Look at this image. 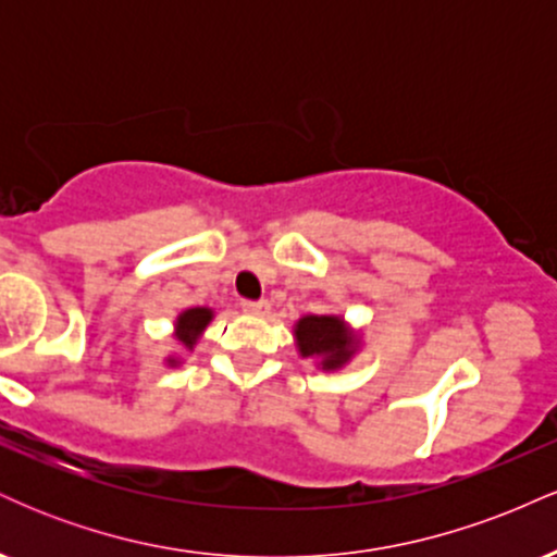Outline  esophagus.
<instances>
[{"label": "esophagus", "instance_id": "obj_1", "mask_svg": "<svg viewBox=\"0 0 557 557\" xmlns=\"http://www.w3.org/2000/svg\"><path fill=\"white\" fill-rule=\"evenodd\" d=\"M240 309L246 311V314H253V317H264V314H270V300H243L240 304Z\"/></svg>", "mask_w": 557, "mask_h": 557}]
</instances>
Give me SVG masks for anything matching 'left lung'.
Wrapping results in <instances>:
<instances>
[{"label":"left lung","instance_id":"8db88e82","mask_svg":"<svg viewBox=\"0 0 557 557\" xmlns=\"http://www.w3.org/2000/svg\"><path fill=\"white\" fill-rule=\"evenodd\" d=\"M296 343L304 359H319L322 369H337L354 356L356 337L341 317H304L296 324Z\"/></svg>","mask_w":557,"mask_h":557}]
</instances>
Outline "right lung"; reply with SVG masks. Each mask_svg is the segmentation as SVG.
Wrapping results in <instances>:
<instances>
[{
	"instance_id": "right-lung-1",
	"label": "right lung",
	"mask_w": 557,
	"mask_h": 557,
	"mask_svg": "<svg viewBox=\"0 0 557 557\" xmlns=\"http://www.w3.org/2000/svg\"><path fill=\"white\" fill-rule=\"evenodd\" d=\"M212 322V309H188L183 311L181 317H177V324H175V335L181 345L185 348H194L198 335H201L203 327ZM170 363H175V359H170Z\"/></svg>"
}]
</instances>
